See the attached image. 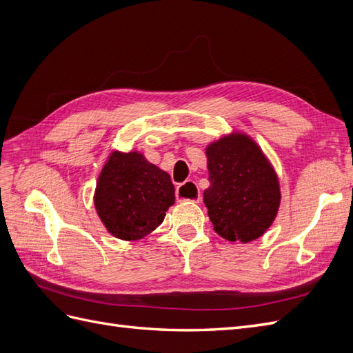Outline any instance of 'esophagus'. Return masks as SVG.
I'll return each instance as SVG.
<instances>
[{"instance_id": "34e87169", "label": "esophagus", "mask_w": 353, "mask_h": 353, "mask_svg": "<svg viewBox=\"0 0 353 353\" xmlns=\"http://www.w3.org/2000/svg\"><path fill=\"white\" fill-rule=\"evenodd\" d=\"M176 199L179 201H193L199 203L201 200L200 190L196 185L194 181H187L185 184H181L176 187Z\"/></svg>"}]
</instances>
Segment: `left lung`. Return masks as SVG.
I'll use <instances>...</instances> for the list:
<instances>
[{"label": "left lung", "instance_id": "8db88e82", "mask_svg": "<svg viewBox=\"0 0 353 353\" xmlns=\"http://www.w3.org/2000/svg\"><path fill=\"white\" fill-rule=\"evenodd\" d=\"M210 185L203 193L222 239L249 243L271 227L280 208L279 176L250 137L232 132L206 148Z\"/></svg>", "mask_w": 353, "mask_h": 353}]
</instances>
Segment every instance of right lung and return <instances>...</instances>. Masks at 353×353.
<instances>
[{
    "label": "right lung",
    "instance_id": "right-lung-1",
    "mask_svg": "<svg viewBox=\"0 0 353 353\" xmlns=\"http://www.w3.org/2000/svg\"><path fill=\"white\" fill-rule=\"evenodd\" d=\"M174 203L175 188L169 174L138 152H113L94 194L104 227L126 241L140 240L156 230Z\"/></svg>",
    "mask_w": 353,
    "mask_h": 353
}]
</instances>
